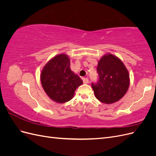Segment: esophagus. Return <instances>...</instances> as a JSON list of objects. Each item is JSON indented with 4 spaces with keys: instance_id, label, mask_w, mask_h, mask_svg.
I'll return each instance as SVG.
<instances>
[{
    "instance_id": "obj_1",
    "label": "esophagus",
    "mask_w": 156,
    "mask_h": 156,
    "mask_svg": "<svg viewBox=\"0 0 156 156\" xmlns=\"http://www.w3.org/2000/svg\"><path fill=\"white\" fill-rule=\"evenodd\" d=\"M88 82H89V81H88V78H84L83 79V83L84 84H87V83H88Z\"/></svg>"
}]
</instances>
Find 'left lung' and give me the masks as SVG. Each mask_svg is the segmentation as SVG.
Instances as JSON below:
<instances>
[{
	"label": "left lung",
	"instance_id": "obj_1",
	"mask_svg": "<svg viewBox=\"0 0 156 156\" xmlns=\"http://www.w3.org/2000/svg\"><path fill=\"white\" fill-rule=\"evenodd\" d=\"M98 79L92 83L98 100L110 104L123 97L129 86V76L123 62L115 56H103L97 68Z\"/></svg>",
	"mask_w": 156,
	"mask_h": 156
}]
</instances>
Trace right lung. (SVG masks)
Returning a JSON list of instances; mask_svg holds the SVG:
<instances>
[{
	"mask_svg": "<svg viewBox=\"0 0 156 156\" xmlns=\"http://www.w3.org/2000/svg\"><path fill=\"white\" fill-rule=\"evenodd\" d=\"M69 62L67 55H58L49 61L41 73L45 92L51 100L60 103L72 100L75 90L83 84L81 79L70 69Z\"/></svg>",
	"mask_w": 156,
	"mask_h": 156,
	"instance_id": "right-lung-1",
	"label": "right lung"
}]
</instances>
